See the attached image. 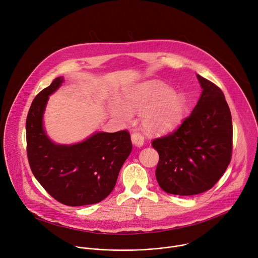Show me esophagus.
Returning <instances> with one entry per match:
<instances>
[{
    "label": "esophagus",
    "mask_w": 258,
    "mask_h": 258,
    "mask_svg": "<svg viewBox=\"0 0 258 258\" xmlns=\"http://www.w3.org/2000/svg\"><path fill=\"white\" fill-rule=\"evenodd\" d=\"M132 142L134 145L138 146V147H141L143 146L144 144V137L142 134L138 133V132H135L132 134Z\"/></svg>",
    "instance_id": "obj_1"
}]
</instances>
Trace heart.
<instances>
[{
	"label": "heart",
	"instance_id": "1",
	"mask_svg": "<svg viewBox=\"0 0 258 258\" xmlns=\"http://www.w3.org/2000/svg\"><path fill=\"white\" fill-rule=\"evenodd\" d=\"M127 105L120 101L113 108L123 120L133 118V111L144 113L143 125L150 133H165L177 125L186 109V99L158 82L142 84L126 94Z\"/></svg>",
	"mask_w": 258,
	"mask_h": 258
}]
</instances>
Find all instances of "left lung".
I'll use <instances>...</instances> for the list:
<instances>
[{
	"label": "left lung",
	"instance_id": "obj_1",
	"mask_svg": "<svg viewBox=\"0 0 258 258\" xmlns=\"http://www.w3.org/2000/svg\"><path fill=\"white\" fill-rule=\"evenodd\" d=\"M203 89L192 113L169 135L156 138V179L166 193L191 196L211 189L232 158L233 123L223 91L197 76Z\"/></svg>",
	"mask_w": 258,
	"mask_h": 258
}]
</instances>
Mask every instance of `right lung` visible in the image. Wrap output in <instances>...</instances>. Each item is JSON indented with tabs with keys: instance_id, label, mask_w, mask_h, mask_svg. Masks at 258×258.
<instances>
[{
	"instance_id": "add662e5",
	"label": "right lung",
	"mask_w": 258,
	"mask_h": 258,
	"mask_svg": "<svg viewBox=\"0 0 258 258\" xmlns=\"http://www.w3.org/2000/svg\"><path fill=\"white\" fill-rule=\"evenodd\" d=\"M55 79L31 103L26 118V151L30 169L43 188L68 206L95 204L115 187L119 170L132 152L130 133H97L70 145L51 142L43 128L49 96L62 84Z\"/></svg>"
}]
</instances>
